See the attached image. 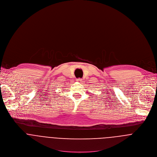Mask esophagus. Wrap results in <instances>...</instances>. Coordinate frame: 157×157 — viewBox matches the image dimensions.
<instances>
[{
	"label": "esophagus",
	"mask_w": 157,
	"mask_h": 157,
	"mask_svg": "<svg viewBox=\"0 0 157 157\" xmlns=\"http://www.w3.org/2000/svg\"><path fill=\"white\" fill-rule=\"evenodd\" d=\"M82 80H82V78H77V82H82Z\"/></svg>",
	"instance_id": "esophagus-1"
}]
</instances>
